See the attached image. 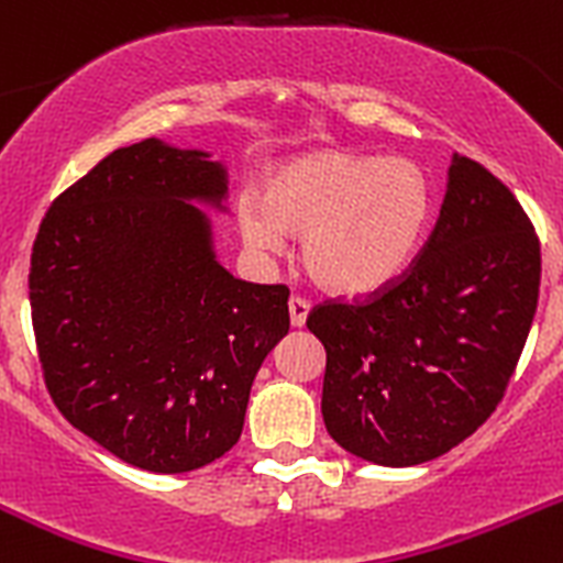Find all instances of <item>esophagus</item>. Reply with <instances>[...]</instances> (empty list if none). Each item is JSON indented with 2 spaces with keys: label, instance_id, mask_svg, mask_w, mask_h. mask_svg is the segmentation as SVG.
I'll use <instances>...</instances> for the list:
<instances>
[{
  "label": "esophagus",
  "instance_id": "esophagus-1",
  "mask_svg": "<svg viewBox=\"0 0 563 563\" xmlns=\"http://www.w3.org/2000/svg\"><path fill=\"white\" fill-rule=\"evenodd\" d=\"M310 313V305L305 302L302 297H291L288 299V316H291V327H305Z\"/></svg>",
  "mask_w": 563,
  "mask_h": 563
}]
</instances>
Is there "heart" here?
Returning <instances> with one entry per match:
<instances>
[{
  "instance_id": "heart-1",
  "label": "heart",
  "mask_w": 563,
  "mask_h": 563,
  "mask_svg": "<svg viewBox=\"0 0 563 563\" xmlns=\"http://www.w3.org/2000/svg\"><path fill=\"white\" fill-rule=\"evenodd\" d=\"M438 189L418 162L352 151H313L266 176L264 200L236 206L244 244L280 255L302 239L316 286L338 297H374L401 280L432 233Z\"/></svg>"
}]
</instances>
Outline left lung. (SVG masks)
<instances>
[{
  "label": "left lung",
  "instance_id": "8db88e82",
  "mask_svg": "<svg viewBox=\"0 0 563 563\" xmlns=\"http://www.w3.org/2000/svg\"><path fill=\"white\" fill-rule=\"evenodd\" d=\"M531 220L487 167L454 154L440 220L412 269L360 305H319L321 415L349 454L438 460L495 412L539 302Z\"/></svg>",
  "mask_w": 563,
  "mask_h": 563
}]
</instances>
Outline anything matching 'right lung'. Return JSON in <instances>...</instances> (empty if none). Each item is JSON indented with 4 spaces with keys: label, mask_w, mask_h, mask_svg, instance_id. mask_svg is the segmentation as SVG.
I'll return each mask as SVG.
<instances>
[{
    "label": "right lung",
    "mask_w": 563,
    "mask_h": 563,
    "mask_svg": "<svg viewBox=\"0 0 563 563\" xmlns=\"http://www.w3.org/2000/svg\"><path fill=\"white\" fill-rule=\"evenodd\" d=\"M228 165L143 140L65 189L32 247L30 302L59 412L118 460L189 473L242 438L250 387L288 332V288L217 261Z\"/></svg>",
    "instance_id": "obj_1"
}]
</instances>
